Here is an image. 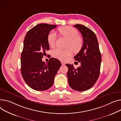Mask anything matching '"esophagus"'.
<instances>
[{
	"instance_id": "obj_1",
	"label": "esophagus",
	"mask_w": 121,
	"mask_h": 121,
	"mask_svg": "<svg viewBox=\"0 0 121 121\" xmlns=\"http://www.w3.org/2000/svg\"><path fill=\"white\" fill-rule=\"evenodd\" d=\"M61 63H62V65L63 66V65H65V63L63 61H61Z\"/></svg>"
}]
</instances>
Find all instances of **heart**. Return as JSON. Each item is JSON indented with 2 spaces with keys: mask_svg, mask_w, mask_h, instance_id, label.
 Wrapping results in <instances>:
<instances>
[{
  "mask_svg": "<svg viewBox=\"0 0 121 121\" xmlns=\"http://www.w3.org/2000/svg\"><path fill=\"white\" fill-rule=\"evenodd\" d=\"M59 33L69 41L65 50L56 49L52 51L54 57L61 60H65L72 54V51L75 52H78L83 45L82 38L79 37L78 31L70 26H66L58 29ZM56 39V34L53 31L50 32L47 37L48 43L51 47L54 45Z\"/></svg>",
  "mask_w": 121,
  "mask_h": 121,
  "instance_id": "obj_1",
  "label": "heart"
}]
</instances>
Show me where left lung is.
<instances>
[{"label": "left lung", "instance_id": "left-lung-1", "mask_svg": "<svg viewBox=\"0 0 121 121\" xmlns=\"http://www.w3.org/2000/svg\"><path fill=\"white\" fill-rule=\"evenodd\" d=\"M83 38L81 50L74 56L81 66L74 69L73 65L66 64L68 68V83L72 89L83 91L89 90L95 84L100 74L101 54L98 40L94 32L81 24L74 25Z\"/></svg>", "mask_w": 121, "mask_h": 121}]
</instances>
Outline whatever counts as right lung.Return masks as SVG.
<instances>
[{"instance_id":"obj_1","label":"right lung","mask_w":121,"mask_h":121,"mask_svg":"<svg viewBox=\"0 0 121 121\" xmlns=\"http://www.w3.org/2000/svg\"><path fill=\"white\" fill-rule=\"evenodd\" d=\"M56 25L39 24L29 30L24 40L21 55V72L24 81L31 88L44 91L53 84L55 75L61 66L60 61L51 58L47 63L42 58L50 50L47 37Z\"/></svg>"}]
</instances>
